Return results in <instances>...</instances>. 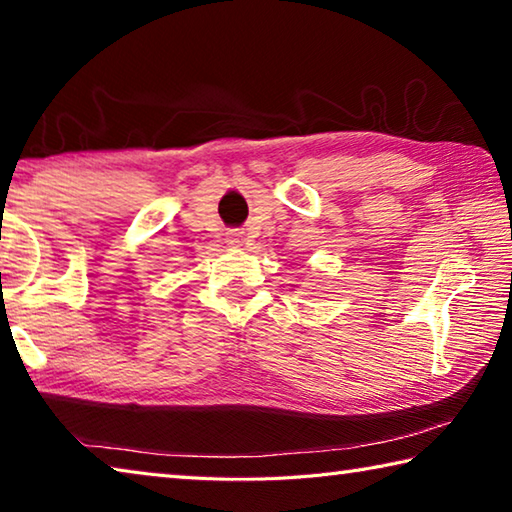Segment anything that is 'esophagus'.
Returning <instances> with one entry per match:
<instances>
[{"label": "esophagus", "mask_w": 512, "mask_h": 512, "mask_svg": "<svg viewBox=\"0 0 512 512\" xmlns=\"http://www.w3.org/2000/svg\"><path fill=\"white\" fill-rule=\"evenodd\" d=\"M228 244L232 246V248H241L246 244V239H244V232H230L228 235Z\"/></svg>", "instance_id": "obj_1"}]
</instances>
